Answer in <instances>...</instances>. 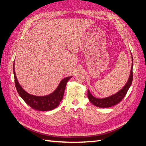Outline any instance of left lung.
Segmentation results:
<instances>
[{"label":"left lung","mask_w":146,"mask_h":146,"mask_svg":"<svg viewBox=\"0 0 146 146\" xmlns=\"http://www.w3.org/2000/svg\"><path fill=\"white\" fill-rule=\"evenodd\" d=\"M131 59H132V64H131V68L130 70V74L129 77V79H128V81L126 83L125 86H123L120 91H119L117 92H116V94H114L112 96H110L109 97H107V98H105L102 99H99V98H95V97H94L91 94L89 90H88V98L89 99L91 104H92L94 105L99 108H108L117 104L123 99V98H124L125 96L126 95L128 90H129V88L131 85L132 81H133V56H132V55H131Z\"/></svg>","instance_id":"left-lung-1"}]
</instances>
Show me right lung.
Segmentation results:
<instances>
[{
  "label": "right lung",
  "mask_w": 146,
  "mask_h": 146,
  "mask_svg": "<svg viewBox=\"0 0 146 146\" xmlns=\"http://www.w3.org/2000/svg\"><path fill=\"white\" fill-rule=\"evenodd\" d=\"M13 73L15 76L16 88L21 98L32 108L42 111H49L58 107L63 99L66 83L70 78H72L71 76L63 78L52 93L44 96H36L30 94L19 85L15 70V62L13 63Z\"/></svg>",
  "instance_id": "1"
}]
</instances>
